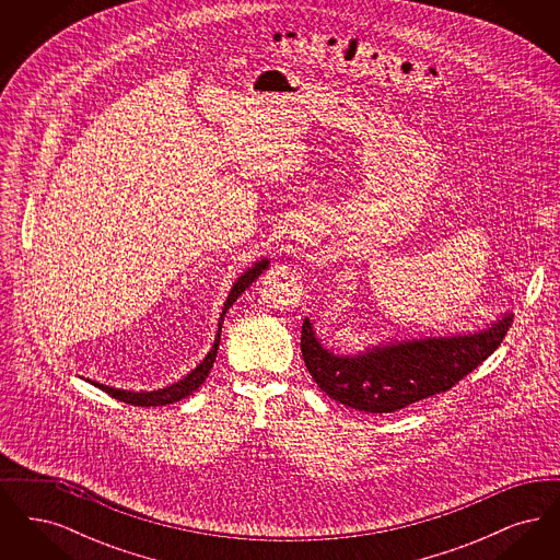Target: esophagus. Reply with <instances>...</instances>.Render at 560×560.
Masks as SVG:
<instances>
[{"mask_svg": "<svg viewBox=\"0 0 560 560\" xmlns=\"http://www.w3.org/2000/svg\"><path fill=\"white\" fill-rule=\"evenodd\" d=\"M295 235H298V231H295ZM302 235H304V233H302Z\"/></svg>", "mask_w": 560, "mask_h": 560, "instance_id": "esophagus-1", "label": "esophagus"}]
</instances>
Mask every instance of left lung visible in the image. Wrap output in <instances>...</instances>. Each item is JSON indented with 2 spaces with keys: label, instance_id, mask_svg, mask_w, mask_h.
Here are the masks:
<instances>
[{
  "label": "left lung",
  "instance_id": "left-lung-1",
  "mask_svg": "<svg viewBox=\"0 0 560 560\" xmlns=\"http://www.w3.org/2000/svg\"><path fill=\"white\" fill-rule=\"evenodd\" d=\"M512 313L487 329L450 338L405 340L368 348L359 354H334L323 348L311 320L302 323V359L320 390L347 407L368 413H393L447 393L502 345Z\"/></svg>",
  "mask_w": 560,
  "mask_h": 560
}]
</instances>
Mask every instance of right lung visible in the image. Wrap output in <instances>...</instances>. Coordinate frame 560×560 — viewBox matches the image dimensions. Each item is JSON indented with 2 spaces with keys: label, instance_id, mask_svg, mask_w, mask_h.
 I'll return each mask as SVG.
<instances>
[{
  "label": "right lung",
  "instance_id": "obj_1",
  "mask_svg": "<svg viewBox=\"0 0 560 560\" xmlns=\"http://www.w3.org/2000/svg\"><path fill=\"white\" fill-rule=\"evenodd\" d=\"M268 260H260V262H256L254 267L247 268L243 275H241L240 279L235 281V285H233V290L229 293V298H226V302H224V308H222V315H220V323H218V334H215V340H213L212 350L208 352V357L192 370V372L187 373L180 382H176V384H170V386H165V388H160V390H151V393H132V390H119V388H110V386H105V384H98V382H92L94 386H98L101 390H105L108 397H113V399L124 400V402H128V405H136V407H158V405H170V402H176V400L185 399L188 395H192L203 382H206V377H208V373L212 372L213 361H215V352H218V345H220V331H222V320H224V315H226V311L233 306V302L240 298L241 293L245 292L260 275H262V270H267Z\"/></svg>",
  "mask_w": 560,
  "mask_h": 560
}]
</instances>
